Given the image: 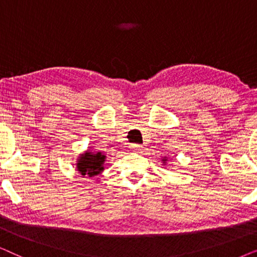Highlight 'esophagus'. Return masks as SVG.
<instances>
[{
    "mask_svg": "<svg viewBox=\"0 0 257 257\" xmlns=\"http://www.w3.org/2000/svg\"><path fill=\"white\" fill-rule=\"evenodd\" d=\"M130 147H131L132 151H142L143 145H140V144H131Z\"/></svg>",
    "mask_w": 257,
    "mask_h": 257,
    "instance_id": "esophagus-1",
    "label": "esophagus"
}]
</instances>
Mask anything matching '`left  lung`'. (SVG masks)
Masks as SVG:
<instances>
[{
  "mask_svg": "<svg viewBox=\"0 0 257 257\" xmlns=\"http://www.w3.org/2000/svg\"><path fill=\"white\" fill-rule=\"evenodd\" d=\"M164 161H165V160H164Z\"/></svg>",
  "mask_w": 257,
  "mask_h": 257,
  "instance_id": "1",
  "label": "left lung"
}]
</instances>
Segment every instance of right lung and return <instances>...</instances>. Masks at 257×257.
Here are the masks:
<instances>
[{"mask_svg": "<svg viewBox=\"0 0 257 257\" xmlns=\"http://www.w3.org/2000/svg\"><path fill=\"white\" fill-rule=\"evenodd\" d=\"M104 154L100 152H90L87 151L86 153L82 154L79 157L78 163H77V168L82 175H89V178H92L94 175L100 174V172L104 170Z\"/></svg>", "mask_w": 257, "mask_h": 257, "instance_id": "obj_1", "label": "right lung"}]
</instances>
